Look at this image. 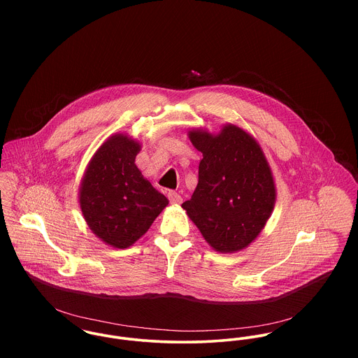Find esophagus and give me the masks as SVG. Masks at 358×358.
Masks as SVG:
<instances>
[{"label": "esophagus", "mask_w": 358, "mask_h": 358, "mask_svg": "<svg viewBox=\"0 0 358 358\" xmlns=\"http://www.w3.org/2000/svg\"><path fill=\"white\" fill-rule=\"evenodd\" d=\"M168 199H169L171 204L173 205L182 204V201H183V199L176 192H169L168 193Z\"/></svg>", "instance_id": "esophagus-1"}]
</instances>
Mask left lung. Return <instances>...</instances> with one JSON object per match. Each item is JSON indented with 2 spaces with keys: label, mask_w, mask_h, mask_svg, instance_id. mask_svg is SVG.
Segmentation results:
<instances>
[{
  "label": "left lung",
  "mask_w": 358,
  "mask_h": 358,
  "mask_svg": "<svg viewBox=\"0 0 358 358\" xmlns=\"http://www.w3.org/2000/svg\"><path fill=\"white\" fill-rule=\"evenodd\" d=\"M187 136L203 159L197 187L182 208L216 252L245 250L264 229L277 199L266 155L250 132L230 122L217 134L200 127Z\"/></svg>",
  "instance_id": "obj_1"
}]
</instances>
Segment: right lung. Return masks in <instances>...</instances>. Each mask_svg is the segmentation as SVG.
Instances as JSON below:
<instances>
[{"mask_svg": "<svg viewBox=\"0 0 358 358\" xmlns=\"http://www.w3.org/2000/svg\"><path fill=\"white\" fill-rule=\"evenodd\" d=\"M141 149L127 134L111 135L90 159L80 183L78 203L88 227L113 248L135 244L168 205L135 164Z\"/></svg>", "mask_w": 358, "mask_h": 358, "instance_id": "1", "label": "right lung"}]
</instances>
